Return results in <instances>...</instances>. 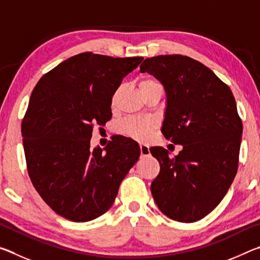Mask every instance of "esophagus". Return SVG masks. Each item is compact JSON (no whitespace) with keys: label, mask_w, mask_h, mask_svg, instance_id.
Segmentation results:
<instances>
[{"label":"esophagus","mask_w":260,"mask_h":260,"mask_svg":"<svg viewBox=\"0 0 260 260\" xmlns=\"http://www.w3.org/2000/svg\"><path fill=\"white\" fill-rule=\"evenodd\" d=\"M140 152H141V156H148L149 153H150V150H149V147L147 144L140 143Z\"/></svg>","instance_id":"34e87169"}]
</instances>
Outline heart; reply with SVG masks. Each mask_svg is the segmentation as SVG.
<instances>
[{"instance_id":"1","label":"heart","mask_w":260,"mask_h":260,"mask_svg":"<svg viewBox=\"0 0 260 260\" xmlns=\"http://www.w3.org/2000/svg\"><path fill=\"white\" fill-rule=\"evenodd\" d=\"M140 91L142 95H146L156 88H162L161 83L155 78H144L139 83ZM157 122L151 118H139L128 117L119 124V132L121 134L129 136L138 141H146L152 135L156 129Z\"/></svg>"}]
</instances>
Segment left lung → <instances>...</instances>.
Instances as JSON below:
<instances>
[{
  "mask_svg": "<svg viewBox=\"0 0 260 260\" xmlns=\"http://www.w3.org/2000/svg\"><path fill=\"white\" fill-rule=\"evenodd\" d=\"M140 71L164 86L161 133L182 146L174 158L164 148H150L160 165L150 188L153 200L169 218L195 222L217 208L237 172L243 128L234 95L209 68L188 56L151 57Z\"/></svg>",
  "mask_w": 260,
  "mask_h": 260,
  "instance_id": "obj_1",
  "label": "left lung"
}]
</instances>
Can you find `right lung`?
I'll list each match as a JSON object with an SVG mask.
<instances>
[{
    "label": "right lung",
    "instance_id": "right-lung-1",
    "mask_svg": "<svg viewBox=\"0 0 260 260\" xmlns=\"http://www.w3.org/2000/svg\"><path fill=\"white\" fill-rule=\"evenodd\" d=\"M143 57L82 52L43 76L21 122L28 175L42 200L65 219L85 222L111 208L140 157L136 142L110 141L90 150L94 125L111 119L112 96Z\"/></svg>",
    "mask_w": 260,
    "mask_h": 260
}]
</instances>
